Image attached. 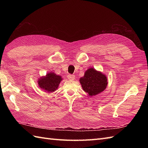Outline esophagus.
I'll list each match as a JSON object with an SVG mask.
<instances>
[{"instance_id": "34e87169", "label": "esophagus", "mask_w": 148, "mask_h": 148, "mask_svg": "<svg viewBox=\"0 0 148 148\" xmlns=\"http://www.w3.org/2000/svg\"><path fill=\"white\" fill-rule=\"evenodd\" d=\"M67 78L69 80H73L75 79V75H71V74H69L67 75Z\"/></svg>"}]
</instances>
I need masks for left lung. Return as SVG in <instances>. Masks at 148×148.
Returning a JSON list of instances; mask_svg holds the SVG:
<instances>
[{
    "instance_id": "obj_1",
    "label": "left lung",
    "mask_w": 148,
    "mask_h": 148,
    "mask_svg": "<svg viewBox=\"0 0 148 148\" xmlns=\"http://www.w3.org/2000/svg\"><path fill=\"white\" fill-rule=\"evenodd\" d=\"M79 82L83 90L92 96L104 90L107 85V79L104 75L91 68L85 71Z\"/></svg>"
}]
</instances>
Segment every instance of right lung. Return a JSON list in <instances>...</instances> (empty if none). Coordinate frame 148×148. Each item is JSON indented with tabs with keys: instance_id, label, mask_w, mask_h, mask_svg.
<instances>
[{
	"instance_id": "1",
	"label": "right lung",
	"mask_w": 148,
	"mask_h": 148,
	"mask_svg": "<svg viewBox=\"0 0 148 148\" xmlns=\"http://www.w3.org/2000/svg\"><path fill=\"white\" fill-rule=\"evenodd\" d=\"M62 78L60 76L57 75L54 73H49L46 77L38 80L39 87L43 90L49 92L55 91L59 87Z\"/></svg>"
}]
</instances>
